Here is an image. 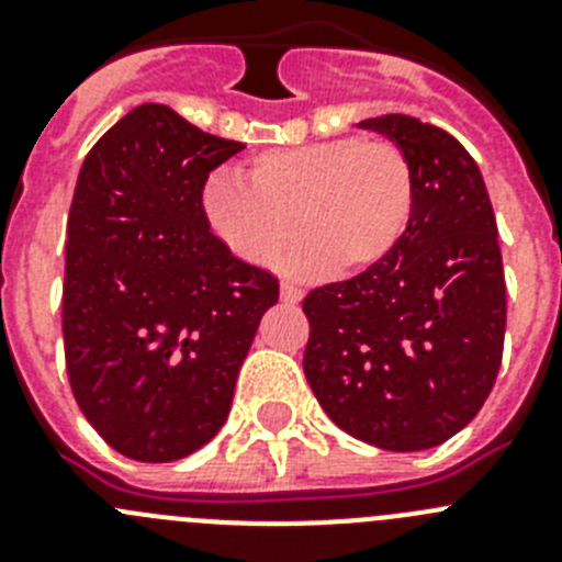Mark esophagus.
I'll return each mask as SVG.
<instances>
[{"label":"esophagus","instance_id":"obj_1","mask_svg":"<svg viewBox=\"0 0 562 562\" xmlns=\"http://www.w3.org/2000/svg\"><path fill=\"white\" fill-rule=\"evenodd\" d=\"M301 297H304V290H301V286L292 284V281H284V284H281V301H284V304H297Z\"/></svg>","mask_w":562,"mask_h":562}]
</instances>
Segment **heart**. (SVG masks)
I'll return each instance as SVG.
<instances>
[{
  "instance_id": "b5f03b06",
  "label": "heart",
  "mask_w": 562,
  "mask_h": 562,
  "mask_svg": "<svg viewBox=\"0 0 562 562\" xmlns=\"http://www.w3.org/2000/svg\"><path fill=\"white\" fill-rule=\"evenodd\" d=\"M247 181L213 173L202 207L213 233L252 265L272 261L301 231L306 238L286 252V267L355 276L396 250L414 211L408 154L382 137L267 148L250 160Z\"/></svg>"
}]
</instances>
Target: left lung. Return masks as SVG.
Segmentation results:
<instances>
[{"mask_svg": "<svg viewBox=\"0 0 562 562\" xmlns=\"http://www.w3.org/2000/svg\"><path fill=\"white\" fill-rule=\"evenodd\" d=\"M362 128L408 154L414 211L389 258L304 297V374L337 428L374 448H436L486 402L504 357L493 202L467 148L411 114Z\"/></svg>", "mask_w": 562, "mask_h": 562, "instance_id": "obj_1", "label": "left lung"}]
</instances>
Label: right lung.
I'll return each instance as SVG.
<instances>
[{
    "label": "right lung",
    "mask_w": 562,
    "mask_h": 562,
    "mask_svg": "<svg viewBox=\"0 0 562 562\" xmlns=\"http://www.w3.org/2000/svg\"><path fill=\"white\" fill-rule=\"evenodd\" d=\"M245 143L143 103L83 160L67 216L69 389L109 448L186 459L220 434L278 278L231 252L202 207Z\"/></svg>",
    "instance_id": "right-lung-1"
}]
</instances>
